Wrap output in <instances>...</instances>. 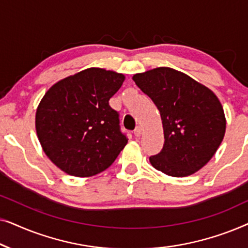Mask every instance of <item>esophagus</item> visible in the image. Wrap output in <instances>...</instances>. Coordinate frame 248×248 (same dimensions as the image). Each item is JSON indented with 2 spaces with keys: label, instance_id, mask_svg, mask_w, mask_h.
I'll return each mask as SVG.
<instances>
[{
  "label": "esophagus",
  "instance_id": "34e87169",
  "mask_svg": "<svg viewBox=\"0 0 248 248\" xmlns=\"http://www.w3.org/2000/svg\"><path fill=\"white\" fill-rule=\"evenodd\" d=\"M141 134H142V127L141 126H137L135 127V130H134V135L135 137H141Z\"/></svg>",
  "mask_w": 248,
  "mask_h": 248
}]
</instances>
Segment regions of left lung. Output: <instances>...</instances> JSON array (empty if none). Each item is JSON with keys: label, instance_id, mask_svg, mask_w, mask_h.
<instances>
[{"label": "left lung", "instance_id": "1", "mask_svg": "<svg viewBox=\"0 0 248 248\" xmlns=\"http://www.w3.org/2000/svg\"><path fill=\"white\" fill-rule=\"evenodd\" d=\"M132 79L160 111L164 147L149 158L166 175L185 177L210 161L226 132L222 105L212 90L187 74L157 67Z\"/></svg>", "mask_w": 248, "mask_h": 248}]
</instances>
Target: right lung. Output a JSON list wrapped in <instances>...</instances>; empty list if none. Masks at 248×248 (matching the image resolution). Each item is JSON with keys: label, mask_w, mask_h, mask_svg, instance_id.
Returning a JSON list of instances; mask_svg holds the SVG:
<instances>
[{"label": "right lung", "mask_w": 248, "mask_h": 248, "mask_svg": "<svg viewBox=\"0 0 248 248\" xmlns=\"http://www.w3.org/2000/svg\"><path fill=\"white\" fill-rule=\"evenodd\" d=\"M124 74L90 67L47 90L36 111V132L54 165L76 177L104 171L127 143L109 99Z\"/></svg>", "instance_id": "right-lung-1"}]
</instances>
